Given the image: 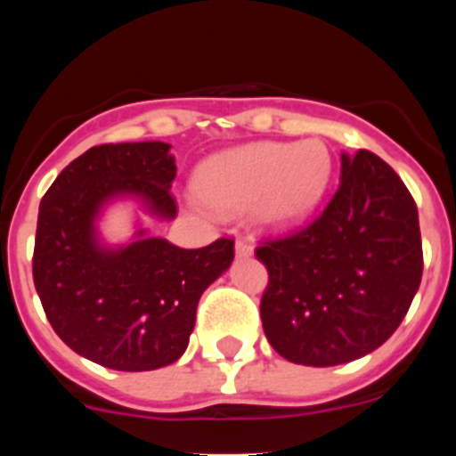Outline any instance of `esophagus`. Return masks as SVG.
<instances>
[{"instance_id": "esophagus-1", "label": "esophagus", "mask_w": 456, "mask_h": 456, "mask_svg": "<svg viewBox=\"0 0 456 456\" xmlns=\"http://www.w3.org/2000/svg\"><path fill=\"white\" fill-rule=\"evenodd\" d=\"M251 254H254V247H251L249 242L245 240V238L238 236L236 238V256L238 257H247V256H251Z\"/></svg>"}]
</instances>
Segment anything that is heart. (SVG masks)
Masks as SVG:
<instances>
[{"label": "heart", "mask_w": 456, "mask_h": 456, "mask_svg": "<svg viewBox=\"0 0 456 456\" xmlns=\"http://www.w3.org/2000/svg\"><path fill=\"white\" fill-rule=\"evenodd\" d=\"M333 174L322 141L254 142L214 156L200 167L196 190L220 209H247L262 227L302 223L320 205Z\"/></svg>", "instance_id": "b5f03b06"}]
</instances>
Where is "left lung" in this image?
I'll return each mask as SVG.
<instances>
[{"instance_id": "8db88e82", "label": "left lung", "mask_w": 456, "mask_h": 456, "mask_svg": "<svg viewBox=\"0 0 456 456\" xmlns=\"http://www.w3.org/2000/svg\"><path fill=\"white\" fill-rule=\"evenodd\" d=\"M256 257L269 271L262 329L284 360H360L397 330L419 289L415 199L377 154H342L339 187L324 211L297 232L260 240Z\"/></svg>"}]
</instances>
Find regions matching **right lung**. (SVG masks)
<instances>
[{
    "label": "right lung",
    "instance_id": "1",
    "mask_svg": "<svg viewBox=\"0 0 456 456\" xmlns=\"http://www.w3.org/2000/svg\"><path fill=\"white\" fill-rule=\"evenodd\" d=\"M174 178L167 142H105L72 160L41 199L32 254L41 306L72 351L105 369L174 364L190 344L202 291L233 260L232 238L200 249L163 238L99 247L94 218L105 200L134 194L174 218Z\"/></svg>",
    "mask_w": 456,
    "mask_h": 456
}]
</instances>
